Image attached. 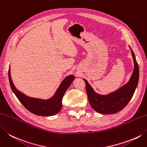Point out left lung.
Here are the masks:
<instances>
[{"instance_id": "left-lung-1", "label": "left lung", "mask_w": 147, "mask_h": 147, "mask_svg": "<svg viewBox=\"0 0 147 147\" xmlns=\"http://www.w3.org/2000/svg\"><path fill=\"white\" fill-rule=\"evenodd\" d=\"M130 48L134 61V70L130 79L127 83L117 90L106 95L96 92L85 79L88 101L91 107L100 114H114L122 110L130 101L139 80V67L136 62L133 51Z\"/></svg>"}]
</instances>
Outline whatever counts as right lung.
I'll return each instance as SVG.
<instances>
[{"label": "right lung", "mask_w": 147, "mask_h": 147, "mask_svg": "<svg viewBox=\"0 0 147 147\" xmlns=\"http://www.w3.org/2000/svg\"><path fill=\"white\" fill-rule=\"evenodd\" d=\"M8 76L11 88L13 93L25 108L36 115L45 117L55 115L60 111L62 106V97L75 78V77L72 74L65 77L52 97L48 99H42L28 97L17 90L11 79L10 67L9 69Z\"/></svg>", "instance_id": "right-lung-1"}]
</instances>
